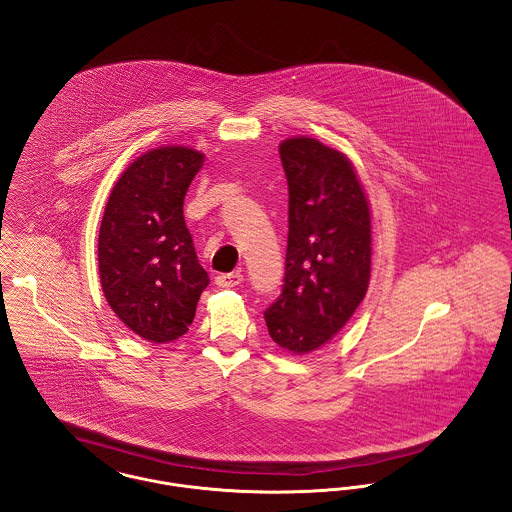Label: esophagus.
<instances>
[{
  "label": "esophagus",
  "mask_w": 512,
  "mask_h": 512,
  "mask_svg": "<svg viewBox=\"0 0 512 512\" xmlns=\"http://www.w3.org/2000/svg\"><path fill=\"white\" fill-rule=\"evenodd\" d=\"M241 280H243V276L240 272H226V274H218L214 278L216 286H220V288H234V286L241 284Z\"/></svg>",
  "instance_id": "1"
}]
</instances>
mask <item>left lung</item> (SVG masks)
Wrapping results in <instances>:
<instances>
[{
  "instance_id": "8db88e82",
  "label": "left lung",
  "mask_w": 512,
  "mask_h": 512,
  "mask_svg": "<svg viewBox=\"0 0 512 512\" xmlns=\"http://www.w3.org/2000/svg\"><path fill=\"white\" fill-rule=\"evenodd\" d=\"M288 180V249L280 298L265 311L272 340L294 356L329 344L371 278V207L344 152L313 137L278 147Z\"/></svg>"
}]
</instances>
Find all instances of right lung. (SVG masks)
I'll return each instance as SVG.
<instances>
[{
    "instance_id": "add662e5",
    "label": "right lung",
    "mask_w": 512,
    "mask_h": 512,
    "mask_svg": "<svg viewBox=\"0 0 512 512\" xmlns=\"http://www.w3.org/2000/svg\"><path fill=\"white\" fill-rule=\"evenodd\" d=\"M203 162V152L181 145L143 152L114 183L100 222L104 298L129 331L154 344L189 331L209 284L183 218Z\"/></svg>"
}]
</instances>
